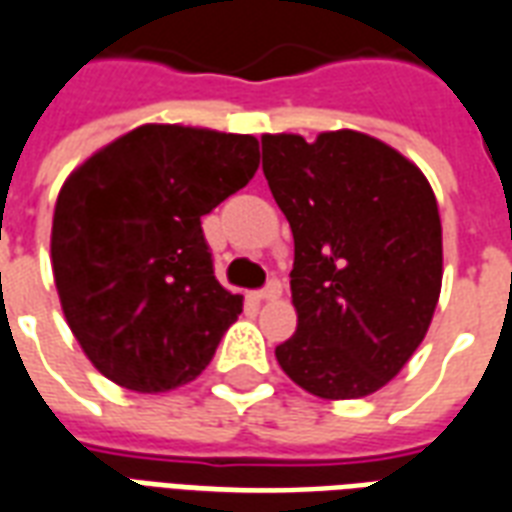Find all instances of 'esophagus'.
Wrapping results in <instances>:
<instances>
[{
    "mask_svg": "<svg viewBox=\"0 0 512 512\" xmlns=\"http://www.w3.org/2000/svg\"><path fill=\"white\" fill-rule=\"evenodd\" d=\"M279 295H282V285H279V282H271V285L266 287V290H260V293L255 295V301H260V304H266V301H276V298H279Z\"/></svg>",
    "mask_w": 512,
    "mask_h": 512,
    "instance_id": "esophagus-1",
    "label": "esophagus"
}]
</instances>
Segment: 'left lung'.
Returning a JSON list of instances; mask_svg holds the SVG:
<instances>
[{
	"label": "left lung",
	"instance_id": "obj_1",
	"mask_svg": "<svg viewBox=\"0 0 512 512\" xmlns=\"http://www.w3.org/2000/svg\"><path fill=\"white\" fill-rule=\"evenodd\" d=\"M263 173L290 222L293 339L282 372L312 396L363 399L418 350L442 290V222L423 170L355 130L263 135Z\"/></svg>",
	"mask_w": 512,
	"mask_h": 512
}]
</instances>
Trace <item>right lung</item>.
<instances>
[{
	"instance_id": "add662e5",
	"label": "right lung",
	"mask_w": 512,
	"mask_h": 512,
	"mask_svg": "<svg viewBox=\"0 0 512 512\" xmlns=\"http://www.w3.org/2000/svg\"><path fill=\"white\" fill-rule=\"evenodd\" d=\"M257 165L255 135L140 124L67 176L51 266L64 320L97 372L162 393L206 369L244 298L217 282L200 217Z\"/></svg>"
}]
</instances>
